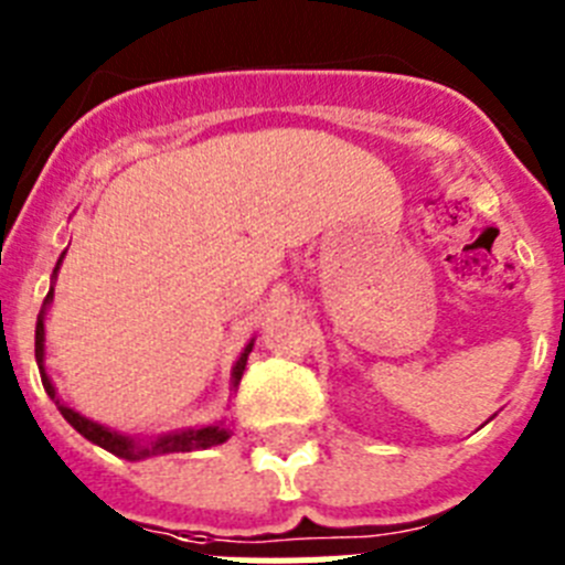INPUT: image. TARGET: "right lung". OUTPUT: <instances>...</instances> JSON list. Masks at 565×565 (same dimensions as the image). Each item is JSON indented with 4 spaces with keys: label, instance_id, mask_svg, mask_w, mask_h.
<instances>
[{
    "label": "right lung",
    "instance_id": "add662e5",
    "mask_svg": "<svg viewBox=\"0 0 565 565\" xmlns=\"http://www.w3.org/2000/svg\"><path fill=\"white\" fill-rule=\"evenodd\" d=\"M62 257H64V254H62ZM58 263H62V259H58ZM58 263H56V271H58ZM50 297H53V288L47 291L44 306L50 302ZM252 348H254V342H248L246 351L239 353L237 364H234V373H232L234 387H237L239 379H243V371H246V362H248V353H252ZM42 356H44V322H42V313H39V319H36V362H39V373H42L44 391H47V396L56 402V407L62 411V416L67 418V422L73 424V427H76V430L82 433L87 441L98 444V447H104V450L113 452V456L127 458V461H141V458L163 456V452L206 450V447L223 444L228 438L226 424H209V427H198V430L172 433V436H161V438H154V441H149V444H138V441H132V438H127V436H118L115 430H107V427H102V424L78 416L76 411H70V407H64V404L58 402L56 391H53V384H50L47 373H44V367H42Z\"/></svg>",
    "mask_w": 565,
    "mask_h": 565
}]
</instances>
